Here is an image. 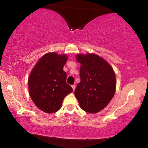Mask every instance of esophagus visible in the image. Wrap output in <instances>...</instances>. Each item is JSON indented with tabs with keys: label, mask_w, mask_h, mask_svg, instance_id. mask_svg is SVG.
Here are the masks:
<instances>
[{
	"label": "esophagus",
	"mask_w": 148,
	"mask_h": 148,
	"mask_svg": "<svg viewBox=\"0 0 148 148\" xmlns=\"http://www.w3.org/2000/svg\"><path fill=\"white\" fill-rule=\"evenodd\" d=\"M72 89H73V90L74 91L75 89H76V86H75V85H72Z\"/></svg>",
	"instance_id": "1"
}]
</instances>
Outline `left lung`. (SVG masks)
<instances>
[{
	"label": "left lung",
	"mask_w": 148,
	"mask_h": 148,
	"mask_svg": "<svg viewBox=\"0 0 148 148\" xmlns=\"http://www.w3.org/2000/svg\"><path fill=\"white\" fill-rule=\"evenodd\" d=\"M81 64L80 82L74 95L80 107L89 113H97L106 107L116 92V74L108 62L99 56L78 54Z\"/></svg>",
	"instance_id": "left-lung-1"
}]
</instances>
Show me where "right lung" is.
<instances>
[{"mask_svg":"<svg viewBox=\"0 0 148 148\" xmlns=\"http://www.w3.org/2000/svg\"><path fill=\"white\" fill-rule=\"evenodd\" d=\"M66 55L47 53L39 59L30 74L29 92L37 108L46 113H54L62 106L63 99L73 91L66 84L63 66Z\"/></svg>","mask_w":148,"mask_h":148,"instance_id":"1","label":"right lung"}]
</instances>
